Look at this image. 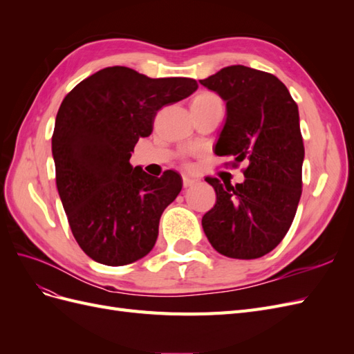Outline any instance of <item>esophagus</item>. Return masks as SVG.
Masks as SVG:
<instances>
[{
  "label": "esophagus",
  "instance_id": "34e87169",
  "mask_svg": "<svg viewBox=\"0 0 354 354\" xmlns=\"http://www.w3.org/2000/svg\"><path fill=\"white\" fill-rule=\"evenodd\" d=\"M196 183H198V178L192 177V176H189V174H183V186H185V187H190V186H194V185H196Z\"/></svg>",
  "mask_w": 354,
  "mask_h": 354
}]
</instances>
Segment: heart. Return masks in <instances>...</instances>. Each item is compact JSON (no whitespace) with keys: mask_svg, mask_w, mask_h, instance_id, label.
I'll use <instances>...</instances> for the list:
<instances>
[{"mask_svg":"<svg viewBox=\"0 0 354 354\" xmlns=\"http://www.w3.org/2000/svg\"><path fill=\"white\" fill-rule=\"evenodd\" d=\"M214 97H216V95H214V94H209V93H202V94L196 95L195 100H207V99H214Z\"/></svg>","mask_w":354,"mask_h":354,"instance_id":"b5f03b06","label":"heart"}]
</instances>
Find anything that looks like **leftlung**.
Listing matches in <instances>:
<instances>
[{"instance_id":"obj_1","label":"left lung","mask_w":354,"mask_h":354,"mask_svg":"<svg viewBox=\"0 0 354 354\" xmlns=\"http://www.w3.org/2000/svg\"><path fill=\"white\" fill-rule=\"evenodd\" d=\"M226 102V122L214 146L218 156L246 162L232 186L205 180L216 205L202 217L212 248L230 259H260L285 238L301 198L304 145L298 106L274 75L233 65L199 81Z\"/></svg>"}]
</instances>
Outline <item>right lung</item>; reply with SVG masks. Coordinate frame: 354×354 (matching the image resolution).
I'll return each mask as SVG.
<instances>
[{
	"label": "right lung",
	"instance_id": "1",
	"mask_svg": "<svg viewBox=\"0 0 354 354\" xmlns=\"http://www.w3.org/2000/svg\"><path fill=\"white\" fill-rule=\"evenodd\" d=\"M192 78H149L104 68L63 99L51 137L56 185L73 238L94 261L125 266L152 251L159 218L180 194L173 169L160 177L130 164L156 112L196 91Z\"/></svg>",
	"mask_w": 354,
	"mask_h": 354
}]
</instances>
